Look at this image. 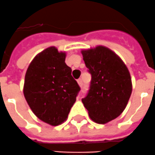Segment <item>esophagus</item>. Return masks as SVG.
<instances>
[{
  "mask_svg": "<svg viewBox=\"0 0 155 155\" xmlns=\"http://www.w3.org/2000/svg\"><path fill=\"white\" fill-rule=\"evenodd\" d=\"M77 83H78V84H79V86H83V80H82V79H78Z\"/></svg>",
  "mask_w": 155,
  "mask_h": 155,
  "instance_id": "34e87169",
  "label": "esophagus"
}]
</instances>
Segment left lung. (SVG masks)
<instances>
[{
	"mask_svg": "<svg viewBox=\"0 0 155 155\" xmlns=\"http://www.w3.org/2000/svg\"><path fill=\"white\" fill-rule=\"evenodd\" d=\"M92 76L83 105L92 120L104 124L119 117L132 92L131 78L122 59L103 45L81 51Z\"/></svg>",
	"mask_w": 155,
	"mask_h": 155,
	"instance_id": "1",
	"label": "left lung"
}]
</instances>
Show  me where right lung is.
<instances>
[{
	"label": "right lung",
	"mask_w": 155,
	"mask_h": 155,
	"mask_svg": "<svg viewBox=\"0 0 155 155\" xmlns=\"http://www.w3.org/2000/svg\"><path fill=\"white\" fill-rule=\"evenodd\" d=\"M65 56L54 46L45 48L33 58L25 78L24 96L31 110L51 126L67 119L80 90Z\"/></svg>",
	"instance_id": "obj_1"
}]
</instances>
